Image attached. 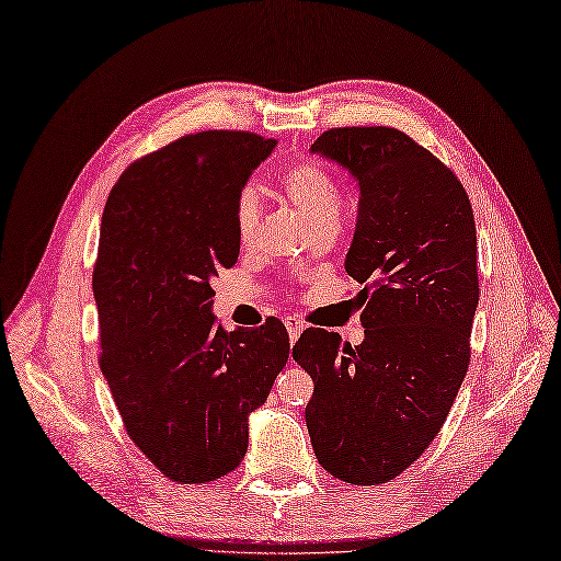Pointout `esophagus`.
Listing matches in <instances>:
<instances>
[{
	"instance_id": "1",
	"label": "esophagus",
	"mask_w": 561,
	"mask_h": 561,
	"mask_svg": "<svg viewBox=\"0 0 561 561\" xmlns=\"http://www.w3.org/2000/svg\"><path fill=\"white\" fill-rule=\"evenodd\" d=\"M285 328H287V334H290V342H297V336L304 330V322L299 318H295V316H287L285 318Z\"/></svg>"
}]
</instances>
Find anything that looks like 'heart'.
Masks as SVG:
<instances>
[{
	"instance_id": "obj_1",
	"label": "heart",
	"mask_w": 561,
	"mask_h": 561,
	"mask_svg": "<svg viewBox=\"0 0 561 561\" xmlns=\"http://www.w3.org/2000/svg\"><path fill=\"white\" fill-rule=\"evenodd\" d=\"M283 192L287 194L309 227L336 222L342 210V186L336 178L316 161H301L283 175ZM262 217V201L257 184H245L236 198V233L243 245H250L257 233Z\"/></svg>"
}]
</instances>
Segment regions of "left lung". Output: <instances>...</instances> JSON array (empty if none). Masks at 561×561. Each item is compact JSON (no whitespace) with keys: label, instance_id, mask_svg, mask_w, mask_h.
I'll list each match as a JSON object with an SVG mask.
<instances>
[{"label":"left lung","instance_id":"8db88e82","mask_svg":"<svg viewBox=\"0 0 561 561\" xmlns=\"http://www.w3.org/2000/svg\"><path fill=\"white\" fill-rule=\"evenodd\" d=\"M358 182L346 274L363 285L365 342L304 330L293 358L313 379L307 428L318 463L383 484L426 451L470 363L478 236L463 184L388 126L330 128L311 145Z\"/></svg>","mask_w":561,"mask_h":561}]
</instances>
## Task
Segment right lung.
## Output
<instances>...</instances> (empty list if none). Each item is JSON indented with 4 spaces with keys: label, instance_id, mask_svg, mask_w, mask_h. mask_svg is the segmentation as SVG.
I'll use <instances>...</instances> for the list:
<instances>
[{
    "label": "right lung",
    "instance_id": "1",
    "mask_svg": "<svg viewBox=\"0 0 561 561\" xmlns=\"http://www.w3.org/2000/svg\"><path fill=\"white\" fill-rule=\"evenodd\" d=\"M276 140L203 130L130 163L105 203L93 295L100 369L124 428L168 480L239 468L248 416L290 358L278 318L217 325L210 278L239 260L236 198Z\"/></svg>",
    "mask_w": 561,
    "mask_h": 561
}]
</instances>
